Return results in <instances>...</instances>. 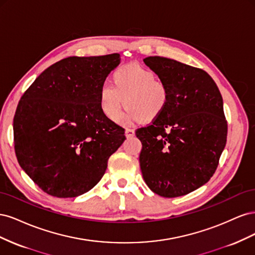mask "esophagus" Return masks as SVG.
<instances>
[{
    "mask_svg": "<svg viewBox=\"0 0 255 255\" xmlns=\"http://www.w3.org/2000/svg\"><path fill=\"white\" fill-rule=\"evenodd\" d=\"M135 136V130L132 128H127L126 129V137L127 138H132Z\"/></svg>",
    "mask_w": 255,
    "mask_h": 255,
    "instance_id": "1",
    "label": "esophagus"
}]
</instances>
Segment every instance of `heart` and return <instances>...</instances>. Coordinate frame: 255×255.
Returning <instances> with one entry per match:
<instances>
[{
	"mask_svg": "<svg viewBox=\"0 0 255 255\" xmlns=\"http://www.w3.org/2000/svg\"><path fill=\"white\" fill-rule=\"evenodd\" d=\"M125 102L128 118L151 122L167 109L169 89L149 69L137 64L122 66L113 73L112 86L106 84L100 89L99 104L107 119L117 122Z\"/></svg>",
	"mask_w": 255,
	"mask_h": 255,
	"instance_id": "b5f03b06",
	"label": "heart"
}]
</instances>
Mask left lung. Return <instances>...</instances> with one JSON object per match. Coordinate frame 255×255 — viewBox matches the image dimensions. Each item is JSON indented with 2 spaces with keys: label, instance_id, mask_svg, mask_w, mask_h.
I'll list each match as a JSON object with an SVG mask.
<instances>
[{
  "label": "left lung",
  "instance_id": "1",
  "mask_svg": "<svg viewBox=\"0 0 255 255\" xmlns=\"http://www.w3.org/2000/svg\"><path fill=\"white\" fill-rule=\"evenodd\" d=\"M144 64L169 89L167 109L136 130L143 180L165 198L187 195L210 181L227 143L223 101L204 70L174 59L150 56Z\"/></svg>",
  "mask_w": 255,
  "mask_h": 255
}]
</instances>
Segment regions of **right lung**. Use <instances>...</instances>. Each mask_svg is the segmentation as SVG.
I'll return each instance as SVG.
<instances>
[{
  "instance_id": "1",
  "label": "right lung",
  "mask_w": 255,
  "mask_h": 255,
  "mask_svg": "<svg viewBox=\"0 0 255 255\" xmlns=\"http://www.w3.org/2000/svg\"><path fill=\"white\" fill-rule=\"evenodd\" d=\"M120 54L67 57L38 76L13 118L19 165L44 192L74 198L102 179L107 160L126 140L125 128L105 117L99 91Z\"/></svg>"
}]
</instances>
